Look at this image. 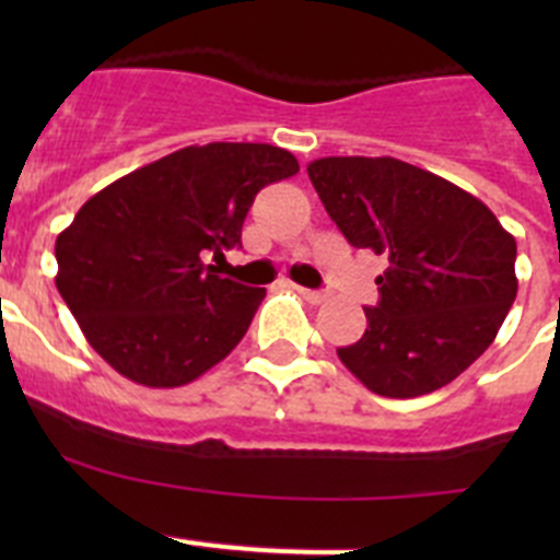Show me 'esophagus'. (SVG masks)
<instances>
[{
    "label": "esophagus",
    "instance_id": "34e87169",
    "mask_svg": "<svg viewBox=\"0 0 560 560\" xmlns=\"http://www.w3.org/2000/svg\"><path fill=\"white\" fill-rule=\"evenodd\" d=\"M296 291H300V296H303V300H308L311 305H319V303H325V300H328V294H325V291L303 289V285H296Z\"/></svg>",
    "mask_w": 560,
    "mask_h": 560
}]
</instances>
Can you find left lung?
<instances>
[{"label": "left lung", "instance_id": "left-lung-1", "mask_svg": "<svg viewBox=\"0 0 560 560\" xmlns=\"http://www.w3.org/2000/svg\"><path fill=\"white\" fill-rule=\"evenodd\" d=\"M348 244L389 260L341 364L384 398L434 393L488 350L516 300V241L463 187L393 156L308 165Z\"/></svg>", "mask_w": 560, "mask_h": 560}]
</instances>
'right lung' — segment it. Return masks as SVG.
Masks as SVG:
<instances>
[{
	"mask_svg": "<svg viewBox=\"0 0 560 560\" xmlns=\"http://www.w3.org/2000/svg\"><path fill=\"white\" fill-rule=\"evenodd\" d=\"M296 171L277 145L210 142L95 192L56 241V285L89 345L142 387H182L226 359L266 289L205 260L241 244L257 192Z\"/></svg>",
	"mask_w": 560,
	"mask_h": 560,
	"instance_id": "add662e5",
	"label": "right lung"
}]
</instances>
